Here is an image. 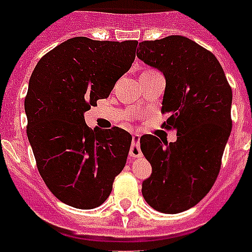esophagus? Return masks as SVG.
<instances>
[{"label":"esophagus","mask_w":252,"mask_h":252,"mask_svg":"<svg viewBox=\"0 0 252 252\" xmlns=\"http://www.w3.org/2000/svg\"><path fill=\"white\" fill-rule=\"evenodd\" d=\"M142 156V152L139 149V136L138 134H133L132 137V146L129 150V158H137Z\"/></svg>","instance_id":"1"}]
</instances>
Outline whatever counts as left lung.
Returning <instances> with one entry per match:
<instances>
[{
	"label": "left lung",
	"mask_w": 252,
	"mask_h": 252,
	"mask_svg": "<svg viewBox=\"0 0 252 252\" xmlns=\"http://www.w3.org/2000/svg\"><path fill=\"white\" fill-rule=\"evenodd\" d=\"M137 58L161 71L165 92L162 126L177 132L168 143L152 134L141 137V151L152 166L142 194L152 209L178 214L209 193L220 170L232 130V88L210 51L183 35L139 42Z\"/></svg>",
	"instance_id": "obj_1"
}]
</instances>
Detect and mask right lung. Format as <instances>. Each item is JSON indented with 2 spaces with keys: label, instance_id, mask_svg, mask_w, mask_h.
Wrapping results in <instances>:
<instances>
[{
  "label": "right lung",
  "instance_id": "obj_1",
  "mask_svg": "<svg viewBox=\"0 0 252 252\" xmlns=\"http://www.w3.org/2000/svg\"><path fill=\"white\" fill-rule=\"evenodd\" d=\"M137 44L70 38L32 73L24 101L29 143L48 189L69 206H100L126 166L132 136L118 126L91 129L84 113L129 70Z\"/></svg>",
  "mask_w": 252,
  "mask_h": 252
}]
</instances>
